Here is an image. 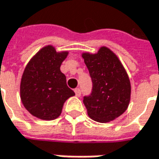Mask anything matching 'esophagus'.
<instances>
[{"mask_svg": "<svg viewBox=\"0 0 159 159\" xmlns=\"http://www.w3.org/2000/svg\"><path fill=\"white\" fill-rule=\"evenodd\" d=\"M74 92H75L76 96L80 97V95H81V90H80V88H75V89H74Z\"/></svg>", "mask_w": 159, "mask_h": 159, "instance_id": "obj_1", "label": "esophagus"}]
</instances>
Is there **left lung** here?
I'll list each match as a JSON object with an SVG mask.
<instances>
[{
  "mask_svg": "<svg viewBox=\"0 0 159 159\" xmlns=\"http://www.w3.org/2000/svg\"><path fill=\"white\" fill-rule=\"evenodd\" d=\"M82 57L92 79V92L83 102L88 116L99 122L115 120L126 111L130 101V82L116 55L102 47L96 54L83 53Z\"/></svg>",
  "mask_w": 159,
  "mask_h": 159,
  "instance_id": "obj_1",
  "label": "left lung"
}]
</instances>
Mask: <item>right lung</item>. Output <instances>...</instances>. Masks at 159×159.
<instances>
[{"mask_svg": "<svg viewBox=\"0 0 159 159\" xmlns=\"http://www.w3.org/2000/svg\"><path fill=\"white\" fill-rule=\"evenodd\" d=\"M68 52H57L52 45L41 49L28 63L22 74L20 93L22 104L32 116L54 120L63 105L75 93L67 87L60 66Z\"/></svg>", "mask_w": 159, "mask_h": 159, "instance_id": "obj_1", "label": "right lung"}]
</instances>
